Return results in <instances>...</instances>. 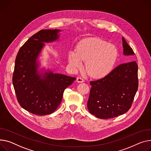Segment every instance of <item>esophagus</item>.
<instances>
[{"label":"esophagus","mask_w":151,"mask_h":151,"mask_svg":"<svg viewBox=\"0 0 151 151\" xmlns=\"http://www.w3.org/2000/svg\"><path fill=\"white\" fill-rule=\"evenodd\" d=\"M76 81H77L78 83H81L84 82V79H83V78H81V77H78V78H76Z\"/></svg>","instance_id":"obj_1"}]
</instances>
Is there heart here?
Wrapping results in <instances>:
<instances>
[{
  "label": "heart",
  "instance_id": "heart-1",
  "mask_svg": "<svg viewBox=\"0 0 151 151\" xmlns=\"http://www.w3.org/2000/svg\"><path fill=\"white\" fill-rule=\"evenodd\" d=\"M117 58L115 46L102 39L90 37L83 39L76 46V52H70L68 55L70 65L74 69L83 65L87 73L93 78L106 75L112 68Z\"/></svg>",
  "mask_w": 151,
  "mask_h": 151
}]
</instances>
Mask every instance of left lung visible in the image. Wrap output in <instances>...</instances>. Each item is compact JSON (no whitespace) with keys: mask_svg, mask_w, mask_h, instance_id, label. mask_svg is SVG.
<instances>
[{"mask_svg":"<svg viewBox=\"0 0 151 151\" xmlns=\"http://www.w3.org/2000/svg\"><path fill=\"white\" fill-rule=\"evenodd\" d=\"M123 54L134 52L122 37ZM87 101L89 112L98 118L109 119L127 112L132 106L138 87V65L129 61L115 67L105 77L90 81Z\"/></svg>","mask_w":151,"mask_h":151,"instance_id":"left-lung-1","label":"left lung"}]
</instances>
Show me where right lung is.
I'll list each match as a JSON object with an SVG mask.
<instances>
[{
	"label": "right lung",
	"mask_w": 151,
	"mask_h": 151,
	"mask_svg": "<svg viewBox=\"0 0 151 151\" xmlns=\"http://www.w3.org/2000/svg\"><path fill=\"white\" fill-rule=\"evenodd\" d=\"M59 29H41L19 49L15 60L13 84L17 101L22 108L37 115L54 112L62 101L64 90L76 78L53 73L39 75L37 58L44 42L56 41Z\"/></svg>",
	"instance_id": "obj_1"
}]
</instances>
